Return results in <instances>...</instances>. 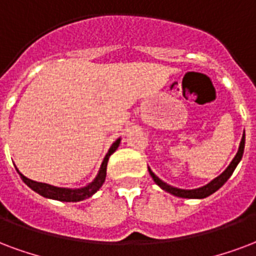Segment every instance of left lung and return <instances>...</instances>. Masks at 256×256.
Returning <instances> with one entry per match:
<instances>
[{
    "label": "left lung",
    "mask_w": 256,
    "mask_h": 256,
    "mask_svg": "<svg viewBox=\"0 0 256 256\" xmlns=\"http://www.w3.org/2000/svg\"><path fill=\"white\" fill-rule=\"evenodd\" d=\"M243 151H244V134H243V138H242V142H240L239 150H238V154L235 155V158L232 159V162L230 163V166L226 167V170L220 174V176L214 178L213 180H210L208 185L202 186V188H198V189H193V190H184V189H178V188H172V186L167 185L166 182H163L158 178L152 172L151 168H148L150 174L152 176V180H155V184L159 185L163 190H166L172 196H176V197H182V198H205L208 197L210 194H213L216 190H218L222 188L224 184H226L228 178L232 176V172L238 166V163L240 162V159L243 156Z\"/></svg>",
    "instance_id": "1"
}]
</instances>
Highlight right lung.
<instances>
[{
	"label": "right lung",
	"instance_id": "1",
	"mask_svg": "<svg viewBox=\"0 0 256 256\" xmlns=\"http://www.w3.org/2000/svg\"><path fill=\"white\" fill-rule=\"evenodd\" d=\"M120 144V139H117L114 143L112 144V147L108 151L106 156L104 158V162L101 164V168H100L98 176H96V180L89 184L84 188H80V189H64V188H56V186H51L48 184H43V182H36V180H32L30 178H26L22 174H20L21 180L26 182V185L30 186V189L34 190L36 193H39L40 196L43 197H47V198L58 200V201H66V202H78V201H82L84 198H89L92 197L97 190L102 186V184L105 182V176H106V166L108 160H109V156L112 155L114 151L118 147Z\"/></svg>",
	"mask_w": 256,
	"mask_h": 256
}]
</instances>
